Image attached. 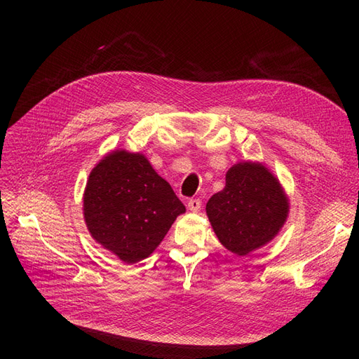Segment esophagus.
I'll list each match as a JSON object with an SVG mask.
<instances>
[{"label": "esophagus", "mask_w": 359, "mask_h": 359, "mask_svg": "<svg viewBox=\"0 0 359 359\" xmlns=\"http://www.w3.org/2000/svg\"><path fill=\"white\" fill-rule=\"evenodd\" d=\"M187 206H189V210H190L191 212H198V211L201 210L202 202H201V199H190Z\"/></svg>", "instance_id": "obj_1"}]
</instances>
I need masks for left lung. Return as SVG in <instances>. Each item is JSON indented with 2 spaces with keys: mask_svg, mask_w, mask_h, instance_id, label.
Wrapping results in <instances>:
<instances>
[{
  "mask_svg": "<svg viewBox=\"0 0 359 359\" xmlns=\"http://www.w3.org/2000/svg\"><path fill=\"white\" fill-rule=\"evenodd\" d=\"M212 229L229 252L245 256L273 241L289 215L278 178L259 161H241L226 173V186L206 203Z\"/></svg>",
  "mask_w": 359,
  "mask_h": 359,
  "instance_id": "left-lung-1",
  "label": "left lung"
}]
</instances>
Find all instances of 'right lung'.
I'll list each match as a JSON object with an SVG mask.
<instances>
[{
    "label": "right lung",
    "instance_id": "add662e5",
    "mask_svg": "<svg viewBox=\"0 0 359 359\" xmlns=\"http://www.w3.org/2000/svg\"><path fill=\"white\" fill-rule=\"evenodd\" d=\"M186 206L140 153L115 149L93 168L83 191L91 236L126 264L148 257Z\"/></svg>",
    "mask_w": 359,
    "mask_h": 359
}]
</instances>
